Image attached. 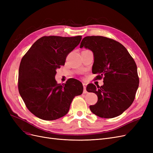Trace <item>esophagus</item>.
Here are the masks:
<instances>
[{"label":"esophagus","instance_id":"34e87169","mask_svg":"<svg viewBox=\"0 0 153 153\" xmlns=\"http://www.w3.org/2000/svg\"><path fill=\"white\" fill-rule=\"evenodd\" d=\"M86 86H87V84H85V83H83V87H84V94H86L87 93V91H86Z\"/></svg>","mask_w":153,"mask_h":153}]
</instances>
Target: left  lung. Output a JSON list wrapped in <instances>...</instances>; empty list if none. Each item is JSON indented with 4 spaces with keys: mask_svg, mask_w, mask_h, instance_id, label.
<instances>
[{
    "mask_svg": "<svg viewBox=\"0 0 153 153\" xmlns=\"http://www.w3.org/2000/svg\"><path fill=\"white\" fill-rule=\"evenodd\" d=\"M80 47L93 52L92 72L98 75L95 80L103 78L102 86L89 84L86 87L98 96L97 103L89 106L91 111L102 118L119 116L135 98L139 78L135 61L122 44L103 36H86Z\"/></svg>",
    "mask_w": 153,
    "mask_h": 153,
    "instance_id": "1",
    "label": "left lung"
}]
</instances>
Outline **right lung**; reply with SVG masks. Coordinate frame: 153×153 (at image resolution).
Instances as JSON below:
<instances>
[{"instance_id": "right-lung-1", "label": "right lung", "mask_w": 153, "mask_h": 153, "mask_svg": "<svg viewBox=\"0 0 153 153\" xmlns=\"http://www.w3.org/2000/svg\"><path fill=\"white\" fill-rule=\"evenodd\" d=\"M82 36H43L22 57L18 72V91L27 108L35 116L52 121L64 116L73 98L83 92L82 84L69 78L57 84L56 69L80 43Z\"/></svg>"}]
</instances>
